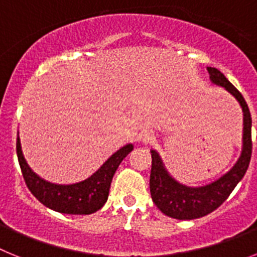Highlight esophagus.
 <instances>
[{"label":"esophagus","mask_w":257,"mask_h":257,"mask_svg":"<svg viewBox=\"0 0 257 257\" xmlns=\"http://www.w3.org/2000/svg\"><path fill=\"white\" fill-rule=\"evenodd\" d=\"M153 138H154L153 133L148 130L142 131V133L138 135V140H139L140 143H143V144H148V143H151L152 140H153Z\"/></svg>","instance_id":"obj_1"}]
</instances>
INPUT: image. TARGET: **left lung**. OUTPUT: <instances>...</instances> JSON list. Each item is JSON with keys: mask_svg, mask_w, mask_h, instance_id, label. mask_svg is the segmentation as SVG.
Wrapping results in <instances>:
<instances>
[{"mask_svg": "<svg viewBox=\"0 0 257 257\" xmlns=\"http://www.w3.org/2000/svg\"><path fill=\"white\" fill-rule=\"evenodd\" d=\"M211 82L221 86L235 97L243 112V134H242V151L234 166L216 180L201 187H188L179 183L167 171L162 157L154 149L152 153V171L149 187L152 199L165 215L178 220H193L206 216L216 210L229 197L237 184L243 179L248 169L252 142H251V113L244 97L224 74L216 68L207 67Z\"/></svg>", "mask_w": 257, "mask_h": 257, "instance_id": "left-lung-1", "label": "left lung"}]
</instances>
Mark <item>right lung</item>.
<instances>
[{
	"instance_id": "right-lung-1",
	"label": "right lung",
	"mask_w": 257,
	"mask_h": 257,
	"mask_svg": "<svg viewBox=\"0 0 257 257\" xmlns=\"http://www.w3.org/2000/svg\"><path fill=\"white\" fill-rule=\"evenodd\" d=\"M133 149V144H126L119 148L85 180L74 184H55L38 176L29 167L23 154L19 135L17 140L18 160L27 187L32 194L46 207L69 215H90L103 207L108 199L114 172Z\"/></svg>"
}]
</instances>
